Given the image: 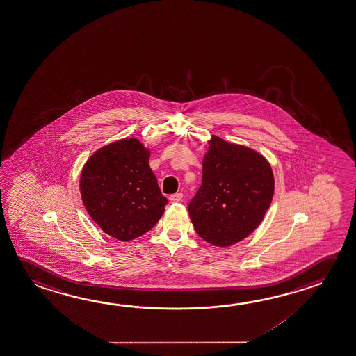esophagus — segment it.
Instances as JSON below:
<instances>
[{
  "label": "esophagus",
  "instance_id": "1",
  "mask_svg": "<svg viewBox=\"0 0 356 356\" xmlns=\"http://www.w3.org/2000/svg\"><path fill=\"white\" fill-rule=\"evenodd\" d=\"M182 197H184V193H176L170 196V201H171V202H180V201H182Z\"/></svg>",
  "mask_w": 356,
  "mask_h": 356
}]
</instances>
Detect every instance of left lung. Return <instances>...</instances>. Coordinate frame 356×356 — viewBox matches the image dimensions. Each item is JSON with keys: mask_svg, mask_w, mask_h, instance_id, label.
Returning a JSON list of instances; mask_svg holds the SVG:
<instances>
[{"mask_svg": "<svg viewBox=\"0 0 356 356\" xmlns=\"http://www.w3.org/2000/svg\"><path fill=\"white\" fill-rule=\"evenodd\" d=\"M273 193V172L261 154L212 136L202 184L188 204V215L201 238L228 247L258 227Z\"/></svg>", "mask_w": 356, "mask_h": 356, "instance_id": "1", "label": "left lung"}]
</instances>
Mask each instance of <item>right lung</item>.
<instances>
[{"instance_id": "add662e5", "label": "right lung", "mask_w": 356, "mask_h": 356, "mask_svg": "<svg viewBox=\"0 0 356 356\" xmlns=\"http://www.w3.org/2000/svg\"><path fill=\"white\" fill-rule=\"evenodd\" d=\"M149 158L150 152L131 138L102 147L83 168V204L105 234L119 241L150 231L168 204Z\"/></svg>"}]
</instances>
